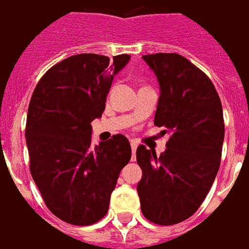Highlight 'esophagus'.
<instances>
[{
  "label": "esophagus",
  "mask_w": 249,
  "mask_h": 249,
  "mask_svg": "<svg viewBox=\"0 0 249 249\" xmlns=\"http://www.w3.org/2000/svg\"><path fill=\"white\" fill-rule=\"evenodd\" d=\"M136 149H137V141L131 140V150H132V160H135V159H136V157H135V153H136Z\"/></svg>",
  "instance_id": "1"
}]
</instances>
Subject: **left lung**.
Segmentation results:
<instances>
[{"label":"left lung","mask_w":249,"mask_h":249,"mask_svg":"<svg viewBox=\"0 0 249 249\" xmlns=\"http://www.w3.org/2000/svg\"><path fill=\"white\" fill-rule=\"evenodd\" d=\"M142 59L158 79L154 124L168 132L166 150L140 145L142 170L137 184L141 212L158 225H174L196 213L217 175L225 135L222 105L213 83L178 53H153Z\"/></svg>","instance_id":"1"}]
</instances>
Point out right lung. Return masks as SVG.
Here are the masks:
<instances>
[{
	"mask_svg": "<svg viewBox=\"0 0 249 249\" xmlns=\"http://www.w3.org/2000/svg\"><path fill=\"white\" fill-rule=\"evenodd\" d=\"M79 53L46 71L28 108L25 139L31 174L46 206L71 225H91L108 212L119 172L131 159L123 135L91 145L114 75L130 61Z\"/></svg>",
	"mask_w": 249,
	"mask_h": 249,
	"instance_id": "right-lung-1",
	"label": "right lung"
}]
</instances>
